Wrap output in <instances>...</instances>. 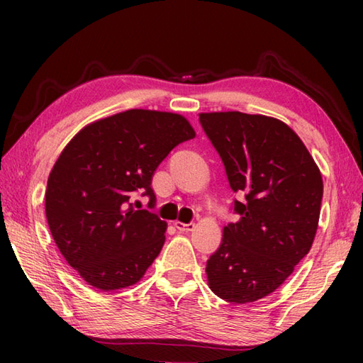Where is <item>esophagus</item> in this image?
<instances>
[{
	"label": "esophagus",
	"mask_w": 363,
	"mask_h": 363,
	"mask_svg": "<svg viewBox=\"0 0 363 363\" xmlns=\"http://www.w3.org/2000/svg\"><path fill=\"white\" fill-rule=\"evenodd\" d=\"M174 227L179 232H190V230H194V227H195V224L194 223H189V224H184V223H181V220H174Z\"/></svg>",
	"instance_id": "34e87169"
}]
</instances>
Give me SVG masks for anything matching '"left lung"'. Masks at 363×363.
I'll return each mask as SVG.
<instances>
[{
	"instance_id": "1",
	"label": "left lung",
	"mask_w": 363,
	"mask_h": 363,
	"mask_svg": "<svg viewBox=\"0 0 363 363\" xmlns=\"http://www.w3.org/2000/svg\"><path fill=\"white\" fill-rule=\"evenodd\" d=\"M223 160L237 223L206 261L211 291L233 304L267 296L284 284L314 242L323 181L320 169L284 121L242 112L200 113Z\"/></svg>"
}]
</instances>
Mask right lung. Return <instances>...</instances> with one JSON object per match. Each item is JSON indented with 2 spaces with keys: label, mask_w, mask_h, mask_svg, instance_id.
<instances>
[{
  "label": "right lung",
  "mask_w": 363,
  "mask_h": 363,
  "mask_svg": "<svg viewBox=\"0 0 363 363\" xmlns=\"http://www.w3.org/2000/svg\"><path fill=\"white\" fill-rule=\"evenodd\" d=\"M195 131L182 115L131 108L84 126L54 163L46 219L65 261L101 291L144 277L164 243L167 223L131 199L155 195L152 176Z\"/></svg>",
  "instance_id": "obj_1"
}]
</instances>
